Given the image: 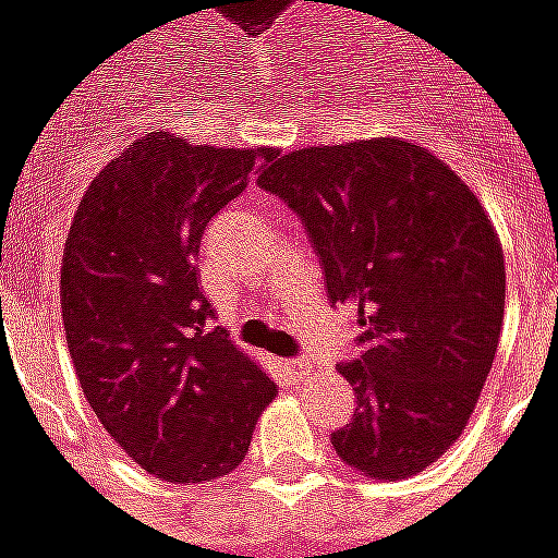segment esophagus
<instances>
[{
    "label": "esophagus",
    "instance_id": "1",
    "mask_svg": "<svg viewBox=\"0 0 558 558\" xmlns=\"http://www.w3.org/2000/svg\"><path fill=\"white\" fill-rule=\"evenodd\" d=\"M282 368H286L288 375L294 377V380H301V377L310 372V362H304V359H286V365H282Z\"/></svg>",
    "mask_w": 558,
    "mask_h": 558
}]
</instances>
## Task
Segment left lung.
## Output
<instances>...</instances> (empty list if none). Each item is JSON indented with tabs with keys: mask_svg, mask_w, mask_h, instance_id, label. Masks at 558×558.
Segmentation results:
<instances>
[{
	"mask_svg": "<svg viewBox=\"0 0 558 558\" xmlns=\"http://www.w3.org/2000/svg\"><path fill=\"white\" fill-rule=\"evenodd\" d=\"M288 202L328 301L356 310L340 362L356 414L331 433L347 466L409 480L458 442L504 325V248L473 190L402 137L294 149L257 178Z\"/></svg>",
	"mask_w": 558,
	"mask_h": 558,
	"instance_id": "obj_1",
	"label": "left lung"
}]
</instances>
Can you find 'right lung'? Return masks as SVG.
Instances as JSON below:
<instances>
[{
  "mask_svg": "<svg viewBox=\"0 0 558 558\" xmlns=\"http://www.w3.org/2000/svg\"><path fill=\"white\" fill-rule=\"evenodd\" d=\"M276 159L149 131L97 174L63 245L61 316L82 392L131 461L190 485L233 473L276 384L215 325L208 220Z\"/></svg>",
  "mask_w": 558,
  "mask_h": 558,
  "instance_id": "right-lung-1",
  "label": "right lung"
}]
</instances>
